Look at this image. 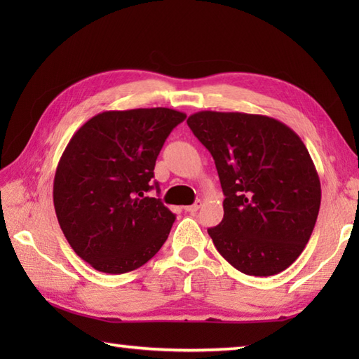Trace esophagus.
Here are the masks:
<instances>
[{
  "mask_svg": "<svg viewBox=\"0 0 359 359\" xmlns=\"http://www.w3.org/2000/svg\"><path fill=\"white\" fill-rule=\"evenodd\" d=\"M201 205H202V202L197 201V202H194L193 205H188V207H184V210H185L187 212H196L197 210L201 208Z\"/></svg>",
  "mask_w": 359,
  "mask_h": 359,
  "instance_id": "esophagus-1",
  "label": "esophagus"
}]
</instances>
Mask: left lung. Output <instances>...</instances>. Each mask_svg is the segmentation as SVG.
<instances>
[{
  "instance_id": "obj_1",
  "label": "left lung",
  "mask_w": 359,
  "mask_h": 359,
  "mask_svg": "<svg viewBox=\"0 0 359 359\" xmlns=\"http://www.w3.org/2000/svg\"><path fill=\"white\" fill-rule=\"evenodd\" d=\"M215 158L224 219L208 234L248 276H273L306 248L321 205V182L306 144L282 121L245 112L201 111L187 120Z\"/></svg>"
}]
</instances>
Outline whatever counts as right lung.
Wrapping results in <instances>:
<instances>
[{
	"label": "right lung",
	"mask_w": 359,
	"mask_h": 359,
	"mask_svg": "<svg viewBox=\"0 0 359 359\" xmlns=\"http://www.w3.org/2000/svg\"><path fill=\"white\" fill-rule=\"evenodd\" d=\"M187 114L170 108L104 111L67 143L53 179V207L72 250L93 269L121 274L162 248L175 216L151 185L160 149Z\"/></svg>",
	"instance_id": "1"
}]
</instances>
